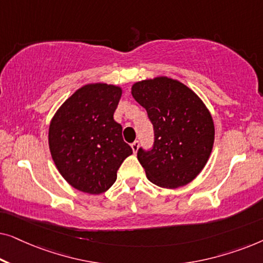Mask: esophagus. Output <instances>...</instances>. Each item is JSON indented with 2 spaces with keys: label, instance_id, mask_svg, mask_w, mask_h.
I'll list each match as a JSON object with an SVG mask.
<instances>
[{
  "label": "esophagus",
  "instance_id": "1",
  "mask_svg": "<svg viewBox=\"0 0 263 263\" xmlns=\"http://www.w3.org/2000/svg\"><path fill=\"white\" fill-rule=\"evenodd\" d=\"M139 146H140V142H139V141H134V142H133V143H132V149H133V152H134V153L138 152Z\"/></svg>",
  "mask_w": 263,
  "mask_h": 263
}]
</instances>
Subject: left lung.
Here are the masks:
<instances>
[{
	"instance_id": "obj_1",
	"label": "left lung",
	"mask_w": 263,
	"mask_h": 263,
	"mask_svg": "<svg viewBox=\"0 0 263 263\" xmlns=\"http://www.w3.org/2000/svg\"><path fill=\"white\" fill-rule=\"evenodd\" d=\"M132 96L154 127V146L140 148L147 178L165 189L186 185L206 166L213 149L214 122L202 99L183 82L156 77L135 82Z\"/></svg>"
}]
</instances>
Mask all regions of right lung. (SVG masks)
I'll return each instance as SVG.
<instances>
[{"mask_svg": "<svg viewBox=\"0 0 263 263\" xmlns=\"http://www.w3.org/2000/svg\"><path fill=\"white\" fill-rule=\"evenodd\" d=\"M122 87L92 82L64 100L49 125L52 160L68 184L98 195L109 190L117 170L133 154L123 141L122 125L114 120Z\"/></svg>", "mask_w": 263, "mask_h": 263, "instance_id": "obj_1", "label": "right lung"}]
</instances>
